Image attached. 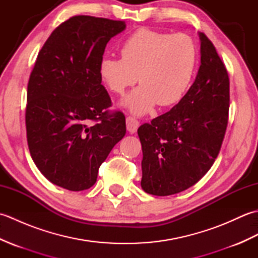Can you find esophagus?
Segmentation results:
<instances>
[{"instance_id":"obj_1","label":"esophagus","mask_w":258,"mask_h":258,"mask_svg":"<svg viewBox=\"0 0 258 258\" xmlns=\"http://www.w3.org/2000/svg\"><path fill=\"white\" fill-rule=\"evenodd\" d=\"M140 126V122L133 116L126 117V128L130 133H135Z\"/></svg>"}]
</instances>
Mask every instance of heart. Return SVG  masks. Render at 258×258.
<instances>
[{
    "label": "heart",
    "mask_w": 258,
    "mask_h": 258,
    "mask_svg": "<svg viewBox=\"0 0 258 258\" xmlns=\"http://www.w3.org/2000/svg\"><path fill=\"white\" fill-rule=\"evenodd\" d=\"M119 51L122 57H102L98 76L109 91L119 95L139 78L141 85L123 101L138 115L150 112L156 103L169 106L178 102L189 89L199 62V48L189 35L147 27L126 37Z\"/></svg>",
    "instance_id": "obj_1"
}]
</instances>
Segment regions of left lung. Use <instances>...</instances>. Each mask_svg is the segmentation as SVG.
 <instances>
[{
  "label": "left lung",
  "instance_id": "obj_1",
  "mask_svg": "<svg viewBox=\"0 0 258 258\" xmlns=\"http://www.w3.org/2000/svg\"><path fill=\"white\" fill-rule=\"evenodd\" d=\"M201 67L193 85L171 111L141 125V186L168 196L189 188L220 153L228 123L229 79L215 46L200 33Z\"/></svg>",
  "mask_w": 258,
  "mask_h": 258
}]
</instances>
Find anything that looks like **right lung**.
<instances>
[{
  "label": "right lung",
  "mask_w": 258,
  "mask_h": 258,
  "mask_svg": "<svg viewBox=\"0 0 258 258\" xmlns=\"http://www.w3.org/2000/svg\"><path fill=\"white\" fill-rule=\"evenodd\" d=\"M124 21L76 15L59 24L38 52L27 84V145L40 172L59 187L84 190L126 133L98 64Z\"/></svg>",
  "instance_id": "right-lung-1"
}]
</instances>
